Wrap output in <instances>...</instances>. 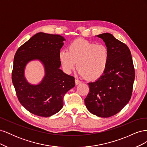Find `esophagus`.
I'll return each mask as SVG.
<instances>
[{
	"instance_id": "esophagus-1",
	"label": "esophagus",
	"mask_w": 147,
	"mask_h": 147,
	"mask_svg": "<svg viewBox=\"0 0 147 147\" xmlns=\"http://www.w3.org/2000/svg\"><path fill=\"white\" fill-rule=\"evenodd\" d=\"M75 84H76V85H78V84H79L80 83H81V82L78 79H75Z\"/></svg>"
}]
</instances>
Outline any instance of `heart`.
<instances>
[{
  "label": "heart",
  "instance_id": "1",
  "mask_svg": "<svg viewBox=\"0 0 147 147\" xmlns=\"http://www.w3.org/2000/svg\"><path fill=\"white\" fill-rule=\"evenodd\" d=\"M59 57L66 73L74 70L77 63L79 74L88 80H94L102 76L106 71L110 61V53L104 45L78 38L70 43L69 50H61Z\"/></svg>",
  "mask_w": 147,
  "mask_h": 147
}]
</instances>
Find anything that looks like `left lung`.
Wrapping results in <instances>:
<instances>
[{"mask_svg": "<svg viewBox=\"0 0 147 147\" xmlns=\"http://www.w3.org/2000/svg\"><path fill=\"white\" fill-rule=\"evenodd\" d=\"M110 53L107 70L97 80L88 83L90 92L84 99L86 108L97 117L108 118L121 111L131 99L135 70L129 49L109 33L97 35Z\"/></svg>", "mask_w": 147, "mask_h": 147, "instance_id": "obj_1", "label": "left lung"}]
</instances>
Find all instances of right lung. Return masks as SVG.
Listing matches in <instances>:
<instances>
[{
  "mask_svg": "<svg viewBox=\"0 0 147 147\" xmlns=\"http://www.w3.org/2000/svg\"><path fill=\"white\" fill-rule=\"evenodd\" d=\"M65 38L59 35L39 32L21 45L13 61L11 78L21 104L31 113L48 117L63 107L65 93L75 86V78L61 70L59 53ZM38 60L44 64L45 76L38 85H31L24 76L29 61Z\"/></svg>",
  "mask_w": 147,
  "mask_h": 147,
  "instance_id": "obj_1",
  "label": "right lung"
}]
</instances>
